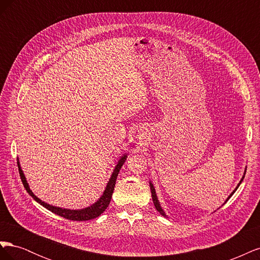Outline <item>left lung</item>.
I'll return each mask as SVG.
<instances>
[{
    "instance_id": "1",
    "label": "left lung",
    "mask_w": 260,
    "mask_h": 260,
    "mask_svg": "<svg viewBox=\"0 0 260 260\" xmlns=\"http://www.w3.org/2000/svg\"><path fill=\"white\" fill-rule=\"evenodd\" d=\"M245 174H246V168H245V170H244V175H243V177H242V179H241V181L239 182V184H238V186L234 188V191L229 195V198H228L226 200H225V202L229 200L231 196L233 195V193L238 190V187L240 186V184L242 183V181H243V179H244V177H245ZM149 187H151V192H152V199H153V203H154V206H155V208L157 209V211L159 212V214L161 215V216H164V217H167V215H166V212L164 211V209L161 208V206H160V204H159V201H158V198H157V195H156V191H155V187H154V185H153V183L151 182V181H149ZM224 202V203H225Z\"/></svg>"
}]
</instances>
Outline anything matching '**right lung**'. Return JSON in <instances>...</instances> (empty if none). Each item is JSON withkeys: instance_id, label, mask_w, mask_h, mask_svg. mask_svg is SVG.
<instances>
[{"instance_id": "1", "label": "right lung", "mask_w": 260, "mask_h": 260, "mask_svg": "<svg viewBox=\"0 0 260 260\" xmlns=\"http://www.w3.org/2000/svg\"><path fill=\"white\" fill-rule=\"evenodd\" d=\"M127 157H128V154H125V153L122 156H120V158L115 166L113 174H112L111 178H109L107 185L105 187L103 194L101 195V198L95 203L92 204L91 206L82 208V209H68V208L53 206V205H50V204H48V203L41 201L39 198H37V196L34 194V192L30 190L29 184L26 180V177H25V175H23V171L21 170L20 162H19L18 158H17V165H18L19 175H20V179L22 181V184H23V186H25L26 191L29 193V195L36 202H38L40 205H42L46 209H49L50 211L54 212L55 215H58L62 218H66L68 220H74V221H85V220H91V219L99 217L101 214H103L105 209L108 207L109 202H111V200H112V195L114 193V188H115L118 174H119V170L122 167V165L125 161V159H127Z\"/></svg>"}]
</instances>
